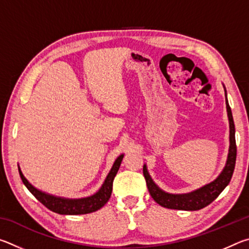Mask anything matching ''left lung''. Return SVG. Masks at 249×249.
<instances>
[{"label": "left lung", "mask_w": 249, "mask_h": 249, "mask_svg": "<svg viewBox=\"0 0 249 249\" xmlns=\"http://www.w3.org/2000/svg\"><path fill=\"white\" fill-rule=\"evenodd\" d=\"M226 96V91H225ZM226 108L227 114H229L230 120V153L227 157V162L222 171V174L218 176L216 180L210 184L204 185L203 188L199 190L193 191L187 195H169V193L163 192L151 180L150 176L147 172L146 166L142 168V174L146 179L147 188L153 199L157 202L159 205L163 206L167 209L174 210H184V211H196L205 208L206 205L216 199L220 196V193L224 190L225 187L230 183L235 169L236 162V154H237V148H236V141H235V125L233 121V115H231V107L226 99Z\"/></svg>", "instance_id": "1"}]
</instances>
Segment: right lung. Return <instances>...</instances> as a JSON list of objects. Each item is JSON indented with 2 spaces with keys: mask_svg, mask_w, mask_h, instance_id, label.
Returning <instances> with one entry per match:
<instances>
[{
  "mask_svg": "<svg viewBox=\"0 0 249 249\" xmlns=\"http://www.w3.org/2000/svg\"><path fill=\"white\" fill-rule=\"evenodd\" d=\"M123 157L124 155H121L120 157L115 160L114 165H113L111 171H109L107 179H105L102 188H101L95 195L89 197H83V199H64V197H57L53 196L46 195V193L37 190L36 188H34L23 176L20 169H18V171L23 183L26 185V188L31 191L32 195L35 196L41 204H44L46 208L58 214L78 215V214L95 212V211L100 210L108 201L112 193L113 180H114L117 171L120 169Z\"/></svg>",
  "mask_w": 249,
  "mask_h": 249,
  "instance_id": "obj_1",
  "label": "right lung"
}]
</instances>
